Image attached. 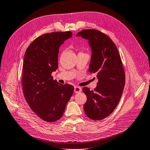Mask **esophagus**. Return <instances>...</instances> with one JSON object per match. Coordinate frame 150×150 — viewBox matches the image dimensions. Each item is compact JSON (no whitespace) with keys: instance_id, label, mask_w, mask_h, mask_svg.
I'll return each mask as SVG.
<instances>
[{"instance_id":"34e87169","label":"esophagus","mask_w":150,"mask_h":150,"mask_svg":"<svg viewBox=\"0 0 150 150\" xmlns=\"http://www.w3.org/2000/svg\"><path fill=\"white\" fill-rule=\"evenodd\" d=\"M82 91V88L81 87L79 86H75V88H74V92L75 93H79L81 92Z\"/></svg>"}]
</instances>
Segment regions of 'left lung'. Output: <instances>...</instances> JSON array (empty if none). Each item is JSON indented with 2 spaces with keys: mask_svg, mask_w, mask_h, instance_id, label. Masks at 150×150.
Segmentation results:
<instances>
[{
  "mask_svg": "<svg viewBox=\"0 0 150 150\" xmlns=\"http://www.w3.org/2000/svg\"><path fill=\"white\" fill-rule=\"evenodd\" d=\"M76 36L88 41L92 51L88 71L96 73L98 81L93 91L83 88L87 97L84 112L90 119L101 120L115 109L124 88L125 73L121 58L112 40L100 31L83 30Z\"/></svg>",
  "mask_w": 150,
  "mask_h": 150,
  "instance_id": "obj_1",
  "label": "left lung"
}]
</instances>
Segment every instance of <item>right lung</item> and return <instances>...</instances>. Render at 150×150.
Returning a JSON list of instances; mask_svg holds the SVG:
<instances>
[{
    "mask_svg": "<svg viewBox=\"0 0 150 150\" xmlns=\"http://www.w3.org/2000/svg\"><path fill=\"white\" fill-rule=\"evenodd\" d=\"M71 32L43 34L32 42L24 55L23 90L26 102L41 119L54 122L62 117L74 87L61 84L51 73L58 68L59 48Z\"/></svg>",
    "mask_w": 150,
    "mask_h": 150,
    "instance_id": "right-lung-1",
    "label": "right lung"
}]
</instances>
